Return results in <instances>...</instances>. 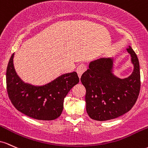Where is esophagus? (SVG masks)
Returning a JSON list of instances; mask_svg holds the SVG:
<instances>
[{"label":"esophagus","mask_w":148,"mask_h":148,"mask_svg":"<svg viewBox=\"0 0 148 148\" xmlns=\"http://www.w3.org/2000/svg\"><path fill=\"white\" fill-rule=\"evenodd\" d=\"M86 70H87V66L84 65V64H79L78 66H77L76 71H77V75H78V77H79V78L81 77L82 75L84 73V72H85Z\"/></svg>","instance_id":"1"}]
</instances>
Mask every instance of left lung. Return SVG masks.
<instances>
[{
	"label": "left lung",
	"mask_w": 148,
	"mask_h": 148,
	"mask_svg": "<svg viewBox=\"0 0 148 148\" xmlns=\"http://www.w3.org/2000/svg\"><path fill=\"white\" fill-rule=\"evenodd\" d=\"M134 66L125 78L114 74V57H101L89 63L80 80L86 89V110L91 118L107 121L127 113L136 102L140 88V65L135 52L129 45Z\"/></svg>",
	"instance_id": "left-lung-1"
}]
</instances>
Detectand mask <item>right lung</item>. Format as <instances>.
Segmentation results:
<instances>
[{
    "label": "right lung",
    "instance_id": "add662e5",
    "mask_svg": "<svg viewBox=\"0 0 148 148\" xmlns=\"http://www.w3.org/2000/svg\"><path fill=\"white\" fill-rule=\"evenodd\" d=\"M14 53L6 72L8 94L12 103L21 113L39 120H53L61 115L64 101L69 91L79 82L76 72L61 75L42 85L25 82L14 66Z\"/></svg>",
    "mask_w": 148,
    "mask_h": 148
}]
</instances>
